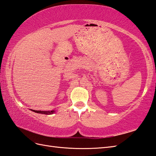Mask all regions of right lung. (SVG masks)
Listing matches in <instances>:
<instances>
[{
	"instance_id": "1",
	"label": "right lung",
	"mask_w": 156,
	"mask_h": 156,
	"mask_svg": "<svg viewBox=\"0 0 156 156\" xmlns=\"http://www.w3.org/2000/svg\"><path fill=\"white\" fill-rule=\"evenodd\" d=\"M32 111H34L35 112H37V113H40V114H45V115H52L54 114L55 112V110H52V111H35V110H33V109H31Z\"/></svg>"
}]
</instances>
